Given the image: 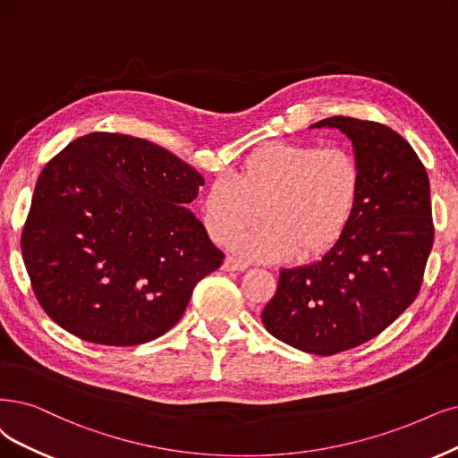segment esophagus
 Listing matches in <instances>:
<instances>
[{
	"instance_id": "34e87169",
	"label": "esophagus",
	"mask_w": 458,
	"mask_h": 458,
	"mask_svg": "<svg viewBox=\"0 0 458 458\" xmlns=\"http://www.w3.org/2000/svg\"><path fill=\"white\" fill-rule=\"evenodd\" d=\"M247 267H249L247 262H242L233 257H226V260L223 264V269H226V272H245Z\"/></svg>"
}]
</instances>
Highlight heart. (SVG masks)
<instances>
[{"label":"heart","instance_id":"1","mask_svg":"<svg viewBox=\"0 0 458 458\" xmlns=\"http://www.w3.org/2000/svg\"><path fill=\"white\" fill-rule=\"evenodd\" d=\"M362 192V167L345 147L269 141L242 160L228 179H215L201 198L211 242L252 260H308L325 255L349 228Z\"/></svg>","mask_w":458,"mask_h":458}]
</instances>
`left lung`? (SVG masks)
<instances>
[{"label": "left lung", "mask_w": 458, "mask_h": 458, "mask_svg": "<svg viewBox=\"0 0 458 458\" xmlns=\"http://www.w3.org/2000/svg\"><path fill=\"white\" fill-rule=\"evenodd\" d=\"M349 135L362 192L349 228L315 264L281 269L262 311L283 344L320 357L379 335L417 298L434 243L430 182L413 147L381 123L330 116Z\"/></svg>", "instance_id": "obj_1"}]
</instances>
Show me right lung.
I'll use <instances>...</instances> for the list:
<instances>
[{
  "label": "right lung",
  "instance_id": "right-lung-1",
  "mask_svg": "<svg viewBox=\"0 0 458 458\" xmlns=\"http://www.w3.org/2000/svg\"><path fill=\"white\" fill-rule=\"evenodd\" d=\"M203 177L124 133L72 141L38 179L21 235L33 294L84 342L130 347L172 328L225 260L186 209Z\"/></svg>",
  "mask_w": 458,
  "mask_h": 458
}]
</instances>
